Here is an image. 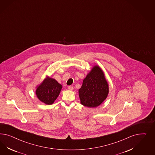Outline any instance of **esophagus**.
I'll return each instance as SVG.
<instances>
[{"label":"esophagus","instance_id":"34e87169","mask_svg":"<svg viewBox=\"0 0 155 155\" xmlns=\"http://www.w3.org/2000/svg\"><path fill=\"white\" fill-rule=\"evenodd\" d=\"M68 89L69 90H71V91H72V90H73V87L72 86H68Z\"/></svg>","mask_w":155,"mask_h":155}]
</instances>
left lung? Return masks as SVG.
I'll return each mask as SVG.
<instances>
[{
	"label": "left lung",
	"instance_id": "8db88e82",
	"mask_svg": "<svg viewBox=\"0 0 155 155\" xmlns=\"http://www.w3.org/2000/svg\"><path fill=\"white\" fill-rule=\"evenodd\" d=\"M108 93V84L103 70L98 65H94L78 90L81 104L90 108L97 107L107 98Z\"/></svg>",
	"mask_w": 155,
	"mask_h": 155
}]
</instances>
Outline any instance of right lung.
Returning <instances> with one entry per match:
<instances>
[{
  "mask_svg": "<svg viewBox=\"0 0 155 155\" xmlns=\"http://www.w3.org/2000/svg\"><path fill=\"white\" fill-rule=\"evenodd\" d=\"M62 85L56 80L48 76L37 86L36 95L42 103L51 105L54 102L61 92Z\"/></svg>",
  "mask_w": 155,
  "mask_h": 155,
  "instance_id": "obj_1",
  "label": "right lung"
}]
</instances>
